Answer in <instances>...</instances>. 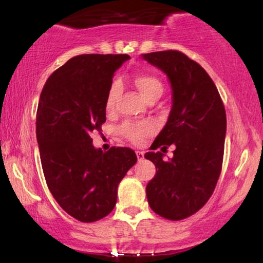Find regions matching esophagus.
I'll list each match as a JSON object with an SVG mask.
<instances>
[{
	"label": "esophagus",
	"mask_w": 263,
	"mask_h": 263,
	"mask_svg": "<svg viewBox=\"0 0 263 263\" xmlns=\"http://www.w3.org/2000/svg\"><path fill=\"white\" fill-rule=\"evenodd\" d=\"M136 157H138L139 161H141V160H143V158H145V154H143V152H140V151H138V152H136Z\"/></svg>",
	"instance_id": "esophagus-1"
}]
</instances>
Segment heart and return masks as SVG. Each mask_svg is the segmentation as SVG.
<instances>
[{
  "label": "heart",
  "mask_w": 263,
  "mask_h": 263,
  "mask_svg": "<svg viewBox=\"0 0 263 263\" xmlns=\"http://www.w3.org/2000/svg\"><path fill=\"white\" fill-rule=\"evenodd\" d=\"M135 86L141 93L143 98L147 102L152 100L154 98H159L163 95L164 87L163 84L159 79L153 77V75H141L135 79ZM121 92V84L120 81H114L112 85L110 86L109 92H107L106 100H105V109L106 111H112L116 105V100L120 96ZM156 130L153 123H151L149 121H142V122H136V123H132V122H124L121 124V127L118 128V133L129 140L134 145H141L145 141L146 138H148Z\"/></svg>",
  "instance_id": "obj_1"
}]
</instances>
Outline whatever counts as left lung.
Returning <instances> with one entry per match:
<instances>
[{
	"label": "left lung",
	"instance_id": "obj_1",
	"mask_svg": "<svg viewBox=\"0 0 263 263\" xmlns=\"http://www.w3.org/2000/svg\"><path fill=\"white\" fill-rule=\"evenodd\" d=\"M142 59L163 70L172 87L170 116L152 149L176 146L174 158L167 161L161 152L145 154L158 168L146 186L147 200L160 217L182 220L207 203L220 176L224 103L207 71L185 53L166 50L143 53Z\"/></svg>",
	"mask_w": 263,
	"mask_h": 263
}]
</instances>
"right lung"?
<instances>
[{"instance_id":"obj_1","label":"right lung","mask_w":263,"mask_h":263,"mask_svg":"<svg viewBox=\"0 0 263 263\" xmlns=\"http://www.w3.org/2000/svg\"><path fill=\"white\" fill-rule=\"evenodd\" d=\"M129 59L75 56L50 75L41 93L35 134L46 184L62 210L79 221L93 222L111 213L118 184L138 160L128 147L103 152L91 139L106 121L115 70Z\"/></svg>"}]
</instances>
